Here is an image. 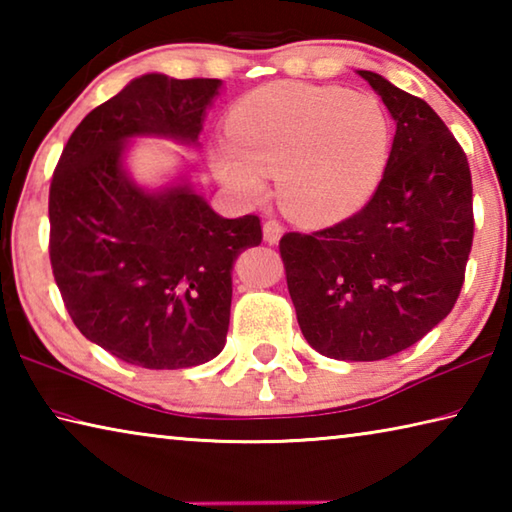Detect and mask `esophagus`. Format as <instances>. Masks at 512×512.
Instances as JSON below:
<instances>
[{
	"label": "esophagus",
	"mask_w": 512,
	"mask_h": 512,
	"mask_svg": "<svg viewBox=\"0 0 512 512\" xmlns=\"http://www.w3.org/2000/svg\"><path fill=\"white\" fill-rule=\"evenodd\" d=\"M282 232H284V225H282L280 221H277V219H268V221L264 223V241H266V244L275 246L277 241H280Z\"/></svg>",
	"instance_id": "1"
}]
</instances>
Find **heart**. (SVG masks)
I'll return each mask as SVG.
<instances>
[{
    "label": "heart",
    "instance_id": "1",
    "mask_svg": "<svg viewBox=\"0 0 512 512\" xmlns=\"http://www.w3.org/2000/svg\"><path fill=\"white\" fill-rule=\"evenodd\" d=\"M232 144L214 146L219 176L262 196L277 173L284 210L305 223L357 212L375 192L391 155V119L370 94L334 85L271 83L246 94L228 117Z\"/></svg>",
    "mask_w": 512,
    "mask_h": 512
}]
</instances>
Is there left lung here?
<instances>
[{
    "instance_id": "1",
    "label": "left lung",
    "mask_w": 512,
    "mask_h": 512,
    "mask_svg": "<svg viewBox=\"0 0 512 512\" xmlns=\"http://www.w3.org/2000/svg\"><path fill=\"white\" fill-rule=\"evenodd\" d=\"M359 74L397 121L384 178L345 221L287 232L280 257L311 348L379 361L418 343L456 305L474 239L472 173L427 101Z\"/></svg>"
}]
</instances>
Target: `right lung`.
Wrapping results in <instances>:
<instances>
[{
    "mask_svg": "<svg viewBox=\"0 0 512 512\" xmlns=\"http://www.w3.org/2000/svg\"><path fill=\"white\" fill-rule=\"evenodd\" d=\"M219 79L146 74L76 126L49 187V259L67 314L112 357L151 370L223 350L232 264L259 216L223 219L189 187L149 194L121 171L128 137L196 142Z\"/></svg>",
    "mask_w": 512,
    "mask_h": 512,
    "instance_id": "right-lung-1",
    "label": "right lung"
}]
</instances>
